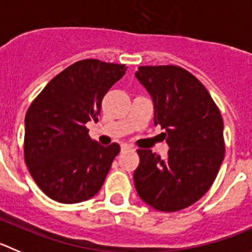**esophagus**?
Returning a JSON list of instances; mask_svg holds the SVG:
<instances>
[{
  "label": "esophagus",
  "mask_w": 252,
  "mask_h": 252,
  "mask_svg": "<svg viewBox=\"0 0 252 252\" xmlns=\"http://www.w3.org/2000/svg\"><path fill=\"white\" fill-rule=\"evenodd\" d=\"M126 150H134V148L129 144H122V152H126Z\"/></svg>",
  "instance_id": "1"
}]
</instances>
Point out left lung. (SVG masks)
<instances>
[{
	"label": "left lung",
	"instance_id": "1",
	"mask_svg": "<svg viewBox=\"0 0 252 252\" xmlns=\"http://www.w3.org/2000/svg\"><path fill=\"white\" fill-rule=\"evenodd\" d=\"M135 77L154 103V124L165 129L168 155L138 149L139 197L159 211H179L210 189L224 160V123L205 87L176 65H143Z\"/></svg>",
	"mask_w": 252,
	"mask_h": 252
}]
</instances>
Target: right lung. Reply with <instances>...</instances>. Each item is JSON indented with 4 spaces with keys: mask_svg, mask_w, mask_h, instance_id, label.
Returning <instances> with one entry per match:
<instances>
[{
    "mask_svg": "<svg viewBox=\"0 0 252 252\" xmlns=\"http://www.w3.org/2000/svg\"><path fill=\"white\" fill-rule=\"evenodd\" d=\"M126 70L124 64L79 61L52 79L28 108L26 165L52 200L81 203L102 188L121 147L100 145L86 124L98 122L103 97Z\"/></svg>",
    "mask_w": 252,
    "mask_h": 252,
    "instance_id": "obj_1",
    "label": "right lung"
}]
</instances>
